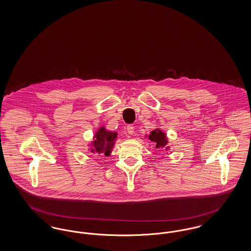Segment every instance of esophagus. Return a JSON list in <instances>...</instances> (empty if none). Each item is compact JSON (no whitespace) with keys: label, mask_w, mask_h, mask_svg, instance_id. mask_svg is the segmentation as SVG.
I'll return each mask as SVG.
<instances>
[{"label":"esophagus","mask_w":251,"mask_h":251,"mask_svg":"<svg viewBox=\"0 0 251 251\" xmlns=\"http://www.w3.org/2000/svg\"><path fill=\"white\" fill-rule=\"evenodd\" d=\"M127 131L129 134H133L134 133V127L132 125H128L127 126Z\"/></svg>","instance_id":"esophagus-1"}]
</instances>
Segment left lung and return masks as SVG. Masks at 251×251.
I'll return each instance as SVG.
<instances>
[{"label":"left lung","mask_w":251,"mask_h":251,"mask_svg":"<svg viewBox=\"0 0 251 251\" xmlns=\"http://www.w3.org/2000/svg\"><path fill=\"white\" fill-rule=\"evenodd\" d=\"M146 137H148L151 142L154 144L156 150H164L166 151H169L170 147L167 146L168 138H167V133L162 131L161 129L156 128L151 131L149 135H146Z\"/></svg>","instance_id":"obj_1"}]
</instances>
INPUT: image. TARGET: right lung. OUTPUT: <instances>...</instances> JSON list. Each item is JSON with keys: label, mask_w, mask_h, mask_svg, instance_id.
Wrapping results in <instances>:
<instances>
[{"label": "right lung", "mask_w": 251, "mask_h": 251, "mask_svg": "<svg viewBox=\"0 0 251 251\" xmlns=\"http://www.w3.org/2000/svg\"><path fill=\"white\" fill-rule=\"evenodd\" d=\"M117 131H108L105 126L100 127L93 136V141L88 144L89 152L96 156L111 155L117 141Z\"/></svg>", "instance_id": "1"}]
</instances>
